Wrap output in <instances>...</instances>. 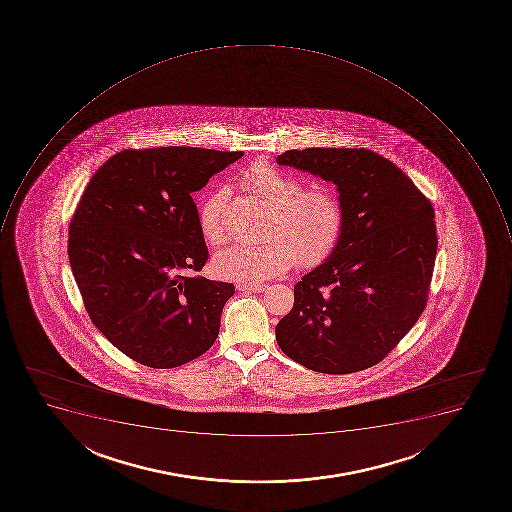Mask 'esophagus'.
I'll use <instances>...</instances> for the list:
<instances>
[{
	"instance_id": "obj_1",
	"label": "esophagus",
	"mask_w": 512,
	"mask_h": 512,
	"mask_svg": "<svg viewBox=\"0 0 512 512\" xmlns=\"http://www.w3.org/2000/svg\"><path fill=\"white\" fill-rule=\"evenodd\" d=\"M237 288L240 291H251V293H262V291L267 290V285H262V283H251V285H246V283H240V285H237Z\"/></svg>"
}]
</instances>
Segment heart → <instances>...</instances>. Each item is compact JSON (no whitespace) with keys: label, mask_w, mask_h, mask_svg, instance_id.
I'll use <instances>...</instances> for the list:
<instances>
[{"label":"heart","mask_w":512,"mask_h":512,"mask_svg":"<svg viewBox=\"0 0 512 512\" xmlns=\"http://www.w3.org/2000/svg\"><path fill=\"white\" fill-rule=\"evenodd\" d=\"M242 184L248 192L272 206L261 245H235L216 254V275L240 283H258L277 277L296 262L298 267H315L330 256L344 229V210L339 198L325 189L304 190L290 174L254 161L243 171ZM229 190L216 189L198 208V229L213 246L227 240L226 210Z\"/></svg>","instance_id":"heart-1"}]
</instances>
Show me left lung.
<instances>
[{"instance_id": "obj_1", "label": "left lung", "mask_w": 512, "mask_h": 512, "mask_svg": "<svg viewBox=\"0 0 512 512\" xmlns=\"http://www.w3.org/2000/svg\"><path fill=\"white\" fill-rule=\"evenodd\" d=\"M277 163L333 182L344 210L338 245L294 285L293 309L275 326L278 346L326 375L373 367L426 307L434 208L402 169L368 149L286 150Z\"/></svg>"}]
</instances>
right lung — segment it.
Returning <instances> with one entry per match:
<instances>
[{
    "label": "right lung",
    "mask_w": 512,
    "mask_h": 512,
    "mask_svg": "<svg viewBox=\"0 0 512 512\" xmlns=\"http://www.w3.org/2000/svg\"><path fill=\"white\" fill-rule=\"evenodd\" d=\"M243 152L158 147L105 161L69 227V261L97 330L145 367H181L218 338L232 283L186 277L208 259L192 194Z\"/></svg>",
    "instance_id": "add662e5"
}]
</instances>
